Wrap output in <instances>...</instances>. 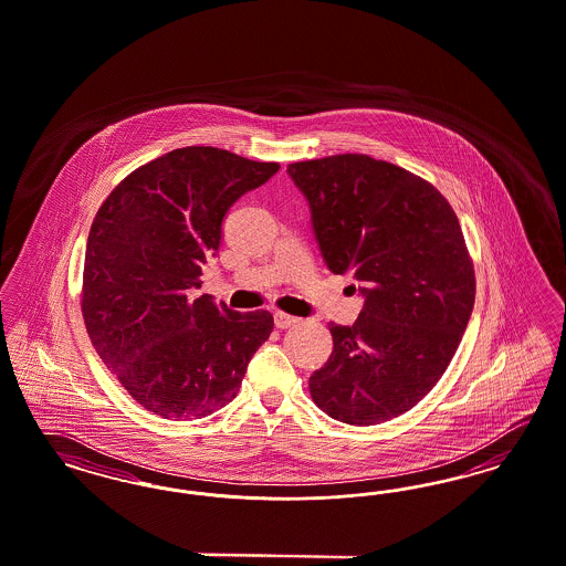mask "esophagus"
Wrapping results in <instances>:
<instances>
[{
    "label": "esophagus",
    "mask_w": 566,
    "mask_h": 566,
    "mask_svg": "<svg viewBox=\"0 0 566 566\" xmlns=\"http://www.w3.org/2000/svg\"><path fill=\"white\" fill-rule=\"evenodd\" d=\"M295 323H300V318H297V316L281 313V311H276V313H274V325H276L279 329H287V327H292Z\"/></svg>",
    "instance_id": "obj_1"
}]
</instances>
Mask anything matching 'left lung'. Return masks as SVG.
<instances>
[{
	"label": "left lung",
	"mask_w": 566,
	"mask_h": 566,
	"mask_svg": "<svg viewBox=\"0 0 566 566\" xmlns=\"http://www.w3.org/2000/svg\"><path fill=\"white\" fill-rule=\"evenodd\" d=\"M308 201L327 269L365 297L355 325L308 379L329 418L374 426L416 407L439 381L474 308V266L449 201L430 182L369 155L287 166Z\"/></svg>",
	"instance_id": "1"
}]
</instances>
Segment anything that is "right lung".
Listing matches in <instances>:
<instances>
[{"label": "right lung", "instance_id": "1", "mask_svg": "<svg viewBox=\"0 0 566 566\" xmlns=\"http://www.w3.org/2000/svg\"><path fill=\"white\" fill-rule=\"evenodd\" d=\"M276 171L222 148H176L132 171L92 222L85 329L132 398L159 418H206L229 405L273 332L269 311L237 313L195 290L232 203Z\"/></svg>", "mask_w": 566, "mask_h": 566}]
</instances>
